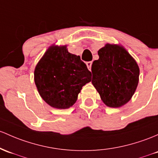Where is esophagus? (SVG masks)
Wrapping results in <instances>:
<instances>
[{"label":"esophagus","mask_w":158,"mask_h":158,"mask_svg":"<svg viewBox=\"0 0 158 158\" xmlns=\"http://www.w3.org/2000/svg\"><path fill=\"white\" fill-rule=\"evenodd\" d=\"M86 65H87V67L88 69L89 70H91V65H92V62L91 61H88L87 63H86Z\"/></svg>","instance_id":"obj_1"}]
</instances>
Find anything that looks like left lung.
Segmentation results:
<instances>
[{
    "label": "left lung",
    "mask_w": 158,
    "mask_h": 158,
    "mask_svg": "<svg viewBox=\"0 0 158 158\" xmlns=\"http://www.w3.org/2000/svg\"><path fill=\"white\" fill-rule=\"evenodd\" d=\"M91 66L93 85L107 106L118 108L131 100L139 82V68L122 46L106 44Z\"/></svg>",
    "instance_id": "1"
}]
</instances>
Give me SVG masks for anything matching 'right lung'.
<instances>
[{
    "label": "right lung",
    "mask_w": 158,
    "mask_h": 158,
    "mask_svg": "<svg viewBox=\"0 0 158 158\" xmlns=\"http://www.w3.org/2000/svg\"><path fill=\"white\" fill-rule=\"evenodd\" d=\"M91 73L80 57L67 46H52L34 70V82L46 103L56 109H68L76 103L82 86L91 82Z\"/></svg>",
    "instance_id": "obj_1"
}]
</instances>
